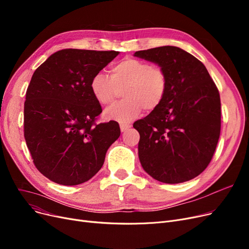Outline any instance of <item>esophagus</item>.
<instances>
[{
	"mask_svg": "<svg viewBox=\"0 0 249 249\" xmlns=\"http://www.w3.org/2000/svg\"><path fill=\"white\" fill-rule=\"evenodd\" d=\"M130 127H131V125L128 124V123H121L120 124V129H121L122 132L126 131V130H128Z\"/></svg>",
	"mask_w": 249,
	"mask_h": 249,
	"instance_id": "obj_1",
	"label": "esophagus"
}]
</instances>
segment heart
I'll return each mask as SVG.
<instances>
[{
	"label": "heart",
	"mask_w": 249,
	"mask_h": 249,
	"mask_svg": "<svg viewBox=\"0 0 249 249\" xmlns=\"http://www.w3.org/2000/svg\"><path fill=\"white\" fill-rule=\"evenodd\" d=\"M89 89L102 106H111L123 90L126 99L105 114L109 119L128 122L136 118L142 109L151 112L162 103L167 89V75L159 65L126 57L113 65L110 76L95 74L90 80Z\"/></svg>",
	"instance_id": "b5f03b06"
}]
</instances>
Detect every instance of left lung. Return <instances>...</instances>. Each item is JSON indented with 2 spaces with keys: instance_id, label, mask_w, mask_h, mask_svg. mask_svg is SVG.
Returning a JSON list of instances; mask_svg holds the SVG:
<instances>
[{
  "instance_id": "obj_1",
  "label": "left lung",
  "mask_w": 249,
  "mask_h": 249,
  "mask_svg": "<svg viewBox=\"0 0 249 249\" xmlns=\"http://www.w3.org/2000/svg\"><path fill=\"white\" fill-rule=\"evenodd\" d=\"M134 55L158 63L167 75L162 103L133 124L140 134L141 165L165 184L190 180L210 163L220 137L218 88L205 65L178 47H155Z\"/></svg>"
}]
</instances>
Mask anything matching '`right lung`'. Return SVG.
<instances>
[{"label":"right lung","instance_id":"obj_1","mask_svg":"<svg viewBox=\"0 0 249 249\" xmlns=\"http://www.w3.org/2000/svg\"><path fill=\"white\" fill-rule=\"evenodd\" d=\"M119 52L62 49L34 71L24 104V137L33 163L56 184L75 186L93 178L119 138L116 121L97 123L101 105L89 89Z\"/></svg>","mask_w":249,"mask_h":249}]
</instances>
